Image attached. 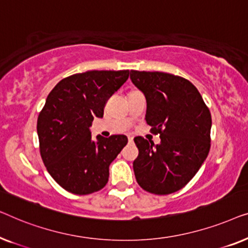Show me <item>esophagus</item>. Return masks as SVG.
I'll return each mask as SVG.
<instances>
[{
	"label": "esophagus",
	"instance_id": "1",
	"mask_svg": "<svg viewBox=\"0 0 248 248\" xmlns=\"http://www.w3.org/2000/svg\"><path fill=\"white\" fill-rule=\"evenodd\" d=\"M128 140H129V142H132V140H134V137H132V136H128Z\"/></svg>",
	"mask_w": 248,
	"mask_h": 248
}]
</instances>
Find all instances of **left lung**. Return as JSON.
Returning <instances> with one entry per match:
<instances>
[{"label": "left lung", "mask_w": 248, "mask_h": 248, "mask_svg": "<svg viewBox=\"0 0 248 248\" xmlns=\"http://www.w3.org/2000/svg\"><path fill=\"white\" fill-rule=\"evenodd\" d=\"M130 78L147 101L146 123L160 137L158 145L140 136L134 138L139 152L134 160L136 180L149 193H174L190 182L207 158L211 113L186 78L134 69Z\"/></svg>", "instance_id": "obj_1"}]
</instances>
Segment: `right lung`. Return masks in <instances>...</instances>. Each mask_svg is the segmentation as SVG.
I'll use <instances>...</instances> for the list:
<instances>
[{
  "mask_svg": "<svg viewBox=\"0 0 248 248\" xmlns=\"http://www.w3.org/2000/svg\"><path fill=\"white\" fill-rule=\"evenodd\" d=\"M129 71H88L62 78L48 94L37 121L39 149L51 177L68 192L85 195L106 186L109 166L128 142L124 135L93 140L90 127L102 118Z\"/></svg>",
  "mask_w": 248,
  "mask_h": 248,
  "instance_id": "right-lung-1",
  "label": "right lung"
}]
</instances>
